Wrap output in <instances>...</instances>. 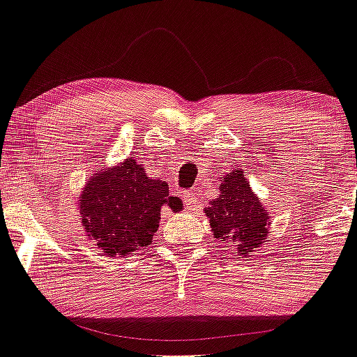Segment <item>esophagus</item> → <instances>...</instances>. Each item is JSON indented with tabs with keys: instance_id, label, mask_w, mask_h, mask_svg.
Instances as JSON below:
<instances>
[{
	"instance_id": "1",
	"label": "esophagus",
	"mask_w": 357,
	"mask_h": 357,
	"mask_svg": "<svg viewBox=\"0 0 357 357\" xmlns=\"http://www.w3.org/2000/svg\"><path fill=\"white\" fill-rule=\"evenodd\" d=\"M182 199H183V204H185V208L189 211H195L199 208V201H197V195H195L194 192H183L182 194Z\"/></svg>"
}]
</instances>
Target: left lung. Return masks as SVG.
<instances>
[{"label": "left lung", "instance_id": "8db88e82", "mask_svg": "<svg viewBox=\"0 0 357 357\" xmlns=\"http://www.w3.org/2000/svg\"><path fill=\"white\" fill-rule=\"evenodd\" d=\"M220 178L221 192L216 199H211L204 209L211 233L223 243H231L235 254L243 259L267 240L272 220L247 177H243V170L235 168Z\"/></svg>", "mask_w": 357, "mask_h": 357}]
</instances>
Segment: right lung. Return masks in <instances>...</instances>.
<instances>
[{"label":"right lung","mask_w":357,"mask_h":357,"mask_svg":"<svg viewBox=\"0 0 357 357\" xmlns=\"http://www.w3.org/2000/svg\"><path fill=\"white\" fill-rule=\"evenodd\" d=\"M163 206L182 211V201L170 195L167 182L148 177L132 156L88 178L78 202L88 238L109 257L128 255L151 243Z\"/></svg>","instance_id":"obj_1"}]
</instances>
